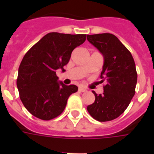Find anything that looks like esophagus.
<instances>
[{
	"label": "esophagus",
	"instance_id": "obj_1",
	"mask_svg": "<svg viewBox=\"0 0 154 154\" xmlns=\"http://www.w3.org/2000/svg\"><path fill=\"white\" fill-rule=\"evenodd\" d=\"M78 90H79L80 92H84V91H87V89L83 87H79V89H78Z\"/></svg>",
	"mask_w": 154,
	"mask_h": 154
}]
</instances>
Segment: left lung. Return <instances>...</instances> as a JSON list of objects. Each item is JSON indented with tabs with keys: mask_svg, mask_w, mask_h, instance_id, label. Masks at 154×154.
Masks as SVG:
<instances>
[{
	"mask_svg": "<svg viewBox=\"0 0 154 154\" xmlns=\"http://www.w3.org/2000/svg\"><path fill=\"white\" fill-rule=\"evenodd\" d=\"M87 40L102 54L104 64L100 78L106 81L103 94L95 95L93 104L87 106L91 117L100 122L119 117L135 94L137 72L134 60L116 35L109 33L87 35Z\"/></svg>",
	"mask_w": 154,
	"mask_h": 154,
	"instance_id": "left-lung-1",
	"label": "left lung"
}]
</instances>
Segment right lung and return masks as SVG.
I'll return each instance as SVG.
<instances>
[{
	"label": "right lung",
	"mask_w": 154,
	"mask_h": 154,
	"mask_svg": "<svg viewBox=\"0 0 154 154\" xmlns=\"http://www.w3.org/2000/svg\"><path fill=\"white\" fill-rule=\"evenodd\" d=\"M86 38L87 35L52 32L25 54L19 67L16 84L22 103L33 116L49 120L63 113L68 97L78 87L58 82L56 71L64 70L72 52Z\"/></svg>",
	"instance_id": "obj_1"
}]
</instances>
